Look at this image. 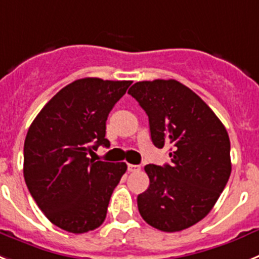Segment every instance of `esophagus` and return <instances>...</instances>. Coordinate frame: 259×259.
I'll list each match as a JSON object with an SVG mask.
<instances>
[{
	"instance_id": "obj_1",
	"label": "esophagus",
	"mask_w": 259,
	"mask_h": 259,
	"mask_svg": "<svg viewBox=\"0 0 259 259\" xmlns=\"http://www.w3.org/2000/svg\"><path fill=\"white\" fill-rule=\"evenodd\" d=\"M139 169H141V167L137 165V164H127V170L129 172H139Z\"/></svg>"
}]
</instances>
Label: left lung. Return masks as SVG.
Segmentation results:
<instances>
[{"label":"left lung","mask_w":259,"mask_h":259,"mask_svg":"<svg viewBox=\"0 0 259 259\" xmlns=\"http://www.w3.org/2000/svg\"><path fill=\"white\" fill-rule=\"evenodd\" d=\"M147 113L151 141L172 146L170 164H147L150 186L138 195L146 223L179 232L203 219L231 176V143L212 109L175 79L143 80L127 91Z\"/></svg>","instance_id":"8db88e82"}]
</instances>
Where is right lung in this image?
I'll return each mask as SVG.
<instances>
[{"label": "right lung", "instance_id": "add662e5", "mask_svg": "<svg viewBox=\"0 0 259 259\" xmlns=\"http://www.w3.org/2000/svg\"><path fill=\"white\" fill-rule=\"evenodd\" d=\"M130 80H74L44 105L24 141L23 175L40 210L71 233L98 228L109 199L127 169L125 163L87 156L105 138L108 114L125 95Z\"/></svg>", "mask_w": 259, "mask_h": 259}]
</instances>
